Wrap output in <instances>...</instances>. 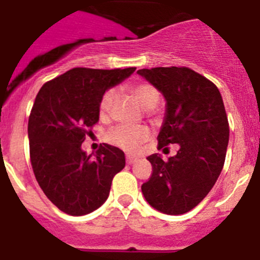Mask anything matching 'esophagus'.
<instances>
[{
	"instance_id": "esophagus-1",
	"label": "esophagus",
	"mask_w": 260,
	"mask_h": 260,
	"mask_svg": "<svg viewBox=\"0 0 260 260\" xmlns=\"http://www.w3.org/2000/svg\"><path fill=\"white\" fill-rule=\"evenodd\" d=\"M136 160H138V158H136L135 155H130V154L129 155H126V163L127 164H134Z\"/></svg>"
}]
</instances>
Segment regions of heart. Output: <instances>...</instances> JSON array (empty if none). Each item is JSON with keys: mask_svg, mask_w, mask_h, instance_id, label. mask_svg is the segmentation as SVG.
I'll use <instances>...</instances> for the list:
<instances>
[{"mask_svg": "<svg viewBox=\"0 0 260 260\" xmlns=\"http://www.w3.org/2000/svg\"><path fill=\"white\" fill-rule=\"evenodd\" d=\"M131 92L136 97L141 106L148 110L149 114L153 112L154 107L159 102V92L153 84L148 82H141L131 87ZM117 96L116 89L111 88L104 93V96L100 100L99 111L101 116H107L111 111V107L114 105L115 99ZM149 138V131L144 126H126V125H120L114 127L107 133V140L114 145L120 146L125 150H133L138 148L140 144L146 141Z\"/></svg>", "mask_w": 260, "mask_h": 260, "instance_id": "heart-1", "label": "heart"}]
</instances>
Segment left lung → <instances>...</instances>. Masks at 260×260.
<instances>
[{
    "instance_id": "obj_1",
    "label": "left lung",
    "mask_w": 260,
    "mask_h": 260,
    "mask_svg": "<svg viewBox=\"0 0 260 260\" xmlns=\"http://www.w3.org/2000/svg\"><path fill=\"white\" fill-rule=\"evenodd\" d=\"M138 73L167 101L158 149L179 145L168 161L159 154L146 158L153 173L141 191L158 211L186 214L211 191L225 163L229 122L222 97L211 81L186 67L139 69Z\"/></svg>"
}]
</instances>
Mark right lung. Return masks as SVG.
Masks as SVG:
<instances>
[{"label": "right lung", "mask_w": 260, "mask_h": 260, "mask_svg": "<svg viewBox=\"0 0 260 260\" xmlns=\"http://www.w3.org/2000/svg\"><path fill=\"white\" fill-rule=\"evenodd\" d=\"M135 69L73 68L46 82L37 94L27 125L30 159L40 188L60 211L82 216L99 209L125 167L121 149L104 144L92 156L82 143L99 121L105 92Z\"/></svg>", "instance_id": "add662e5"}]
</instances>
